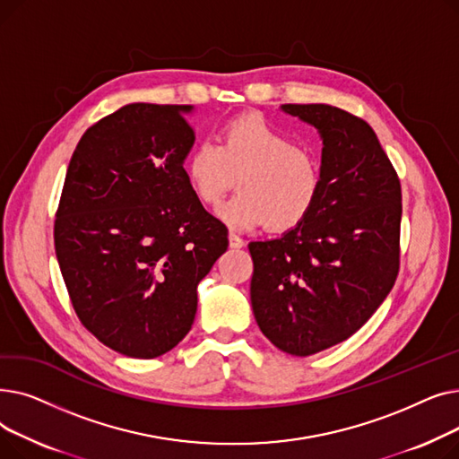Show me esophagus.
Returning <instances> with one entry per match:
<instances>
[{
  "mask_svg": "<svg viewBox=\"0 0 459 459\" xmlns=\"http://www.w3.org/2000/svg\"><path fill=\"white\" fill-rule=\"evenodd\" d=\"M244 239L242 238H239V236H236V234H229V246L232 247V249H239V247H244Z\"/></svg>",
  "mask_w": 459,
  "mask_h": 459,
  "instance_id": "esophagus-1",
  "label": "esophagus"
}]
</instances>
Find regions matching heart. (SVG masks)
Here are the masks:
<instances>
[{"mask_svg":"<svg viewBox=\"0 0 459 459\" xmlns=\"http://www.w3.org/2000/svg\"><path fill=\"white\" fill-rule=\"evenodd\" d=\"M184 173L206 206L220 203L238 177L239 193L217 215L239 230H290L307 220L322 191L320 158L262 115L229 120L217 144L201 141L187 154Z\"/></svg>","mask_w":459,"mask_h":459,"instance_id":"1","label":"heart"}]
</instances>
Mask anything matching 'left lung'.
I'll list each match as a JSON object with an SVG mask.
<instances>
[{
	"label": "left lung",
	"instance_id": "8db88e82",
	"mask_svg": "<svg viewBox=\"0 0 459 459\" xmlns=\"http://www.w3.org/2000/svg\"><path fill=\"white\" fill-rule=\"evenodd\" d=\"M324 141L322 191L307 220L251 242V305L279 350L307 357L363 327L400 270L402 187L368 123L327 104H284Z\"/></svg>",
	"mask_w": 459,
	"mask_h": 459
}]
</instances>
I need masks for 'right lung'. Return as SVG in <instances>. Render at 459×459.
Segmentation results:
<instances>
[{"instance_id": "1", "label": "right lung", "mask_w": 459, "mask_h": 459, "mask_svg": "<svg viewBox=\"0 0 459 459\" xmlns=\"http://www.w3.org/2000/svg\"><path fill=\"white\" fill-rule=\"evenodd\" d=\"M193 106L128 104L70 158L54 242L80 322L108 348L154 359L189 333L197 284L229 246L193 195L184 160Z\"/></svg>"}]
</instances>
